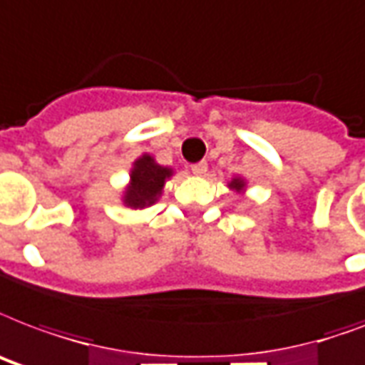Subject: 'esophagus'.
<instances>
[{
    "label": "esophagus",
    "mask_w": 365,
    "mask_h": 365,
    "mask_svg": "<svg viewBox=\"0 0 365 365\" xmlns=\"http://www.w3.org/2000/svg\"><path fill=\"white\" fill-rule=\"evenodd\" d=\"M208 170V163L207 160H201V163H195L191 164V172H193L195 176H205Z\"/></svg>",
    "instance_id": "34e87169"
}]
</instances>
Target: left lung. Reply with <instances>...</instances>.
<instances>
[{
    "mask_svg": "<svg viewBox=\"0 0 365 365\" xmlns=\"http://www.w3.org/2000/svg\"><path fill=\"white\" fill-rule=\"evenodd\" d=\"M230 187L235 189V191H243L245 182H243V180H241V178H235V180H233V182L230 183Z\"/></svg>",
    "mask_w": 365,
    "mask_h": 365,
    "instance_id": "1",
    "label": "left lung"
}]
</instances>
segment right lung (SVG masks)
Here are the masks:
<instances>
[{"label": "right lung", "mask_w": 365, "mask_h": 365, "mask_svg": "<svg viewBox=\"0 0 365 365\" xmlns=\"http://www.w3.org/2000/svg\"><path fill=\"white\" fill-rule=\"evenodd\" d=\"M172 176L170 168L155 163V158L143 155L133 163L130 185L124 195V205L130 208H145L157 201L166 178Z\"/></svg>", "instance_id": "add662e5"}]
</instances>
